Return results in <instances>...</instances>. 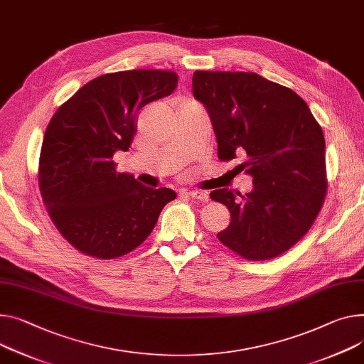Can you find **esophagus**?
<instances>
[{
	"label": "esophagus",
	"instance_id": "34e87169",
	"mask_svg": "<svg viewBox=\"0 0 364 364\" xmlns=\"http://www.w3.org/2000/svg\"><path fill=\"white\" fill-rule=\"evenodd\" d=\"M183 193H186L188 197L200 200V201H208V195L203 191H183Z\"/></svg>",
	"mask_w": 364,
	"mask_h": 364
}]
</instances>
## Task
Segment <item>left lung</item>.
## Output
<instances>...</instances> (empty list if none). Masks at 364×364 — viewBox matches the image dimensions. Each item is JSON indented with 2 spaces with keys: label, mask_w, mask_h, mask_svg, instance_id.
I'll return each mask as SVG.
<instances>
[{
  "label": "left lung",
  "mask_w": 364,
  "mask_h": 364,
  "mask_svg": "<svg viewBox=\"0 0 364 364\" xmlns=\"http://www.w3.org/2000/svg\"><path fill=\"white\" fill-rule=\"evenodd\" d=\"M192 93L210 117L218 159L245 156L237 169L254 178L249 193H210L230 211L218 240L246 259L282 255L311 229L323 204L322 128L297 93L255 73L195 71Z\"/></svg>",
  "instance_id": "1"
}]
</instances>
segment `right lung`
<instances>
[{
	"label": "right lung",
	"mask_w": 364,
	"mask_h": 364,
	"mask_svg": "<svg viewBox=\"0 0 364 364\" xmlns=\"http://www.w3.org/2000/svg\"><path fill=\"white\" fill-rule=\"evenodd\" d=\"M176 85L173 71L105 74L55 112L42 143L39 188L53 225L80 252L102 259L131 252L176 198L173 189H153L117 172L112 160L129 149L139 109Z\"/></svg>",
	"instance_id": "add662e5"
}]
</instances>
